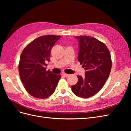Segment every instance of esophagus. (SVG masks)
<instances>
[{
    "instance_id": "obj_1",
    "label": "esophagus",
    "mask_w": 131,
    "mask_h": 131,
    "mask_svg": "<svg viewBox=\"0 0 131 131\" xmlns=\"http://www.w3.org/2000/svg\"><path fill=\"white\" fill-rule=\"evenodd\" d=\"M62 75H63V76L66 77H68V76H69V74H66V73H63Z\"/></svg>"
}]
</instances>
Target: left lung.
Returning a JSON list of instances; mask_svg holds the SVG:
<instances>
[{
	"instance_id": "8db88e82",
	"label": "left lung",
	"mask_w": 131,
	"mask_h": 131,
	"mask_svg": "<svg viewBox=\"0 0 131 131\" xmlns=\"http://www.w3.org/2000/svg\"><path fill=\"white\" fill-rule=\"evenodd\" d=\"M78 59L86 72L82 78L78 75L77 84L71 87L78 97L89 98L97 93L104 85L112 69V59L104 43L90 36H77Z\"/></svg>"
}]
</instances>
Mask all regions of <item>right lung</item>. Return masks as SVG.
Listing matches in <instances>:
<instances>
[{"instance_id":"right-lung-1","label":"right lung","mask_w":131,"mask_h":131,"mask_svg":"<svg viewBox=\"0 0 131 131\" xmlns=\"http://www.w3.org/2000/svg\"><path fill=\"white\" fill-rule=\"evenodd\" d=\"M61 36L47 35L35 39L21 53L18 66L21 80L26 91L37 98L45 99L52 95L61 78L46 70L50 51Z\"/></svg>"}]
</instances>
